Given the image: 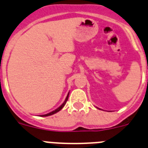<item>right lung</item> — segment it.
<instances>
[{
	"instance_id": "right-lung-1",
	"label": "right lung",
	"mask_w": 148,
	"mask_h": 148,
	"mask_svg": "<svg viewBox=\"0 0 148 148\" xmlns=\"http://www.w3.org/2000/svg\"><path fill=\"white\" fill-rule=\"evenodd\" d=\"M69 94H68V96H67V97H66V100L64 101V102H63V103H62V105H61V106H60L59 108H57V109H56V110H53V111H51V113H49V114H44V115H42V116H51V115H52V114H56V113H58V111H60V110L62 108L64 107L65 105H66V102H67V100H68V98H69Z\"/></svg>"
}]
</instances>
